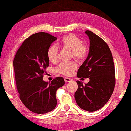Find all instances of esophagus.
I'll return each mask as SVG.
<instances>
[{
	"label": "esophagus",
	"instance_id": "34e87169",
	"mask_svg": "<svg viewBox=\"0 0 131 131\" xmlns=\"http://www.w3.org/2000/svg\"><path fill=\"white\" fill-rule=\"evenodd\" d=\"M64 80H65L66 82H70L71 81H72V79L70 78H64Z\"/></svg>",
	"mask_w": 131,
	"mask_h": 131
}]
</instances>
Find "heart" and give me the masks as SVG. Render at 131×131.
Returning a JSON list of instances; mask_svg holds the SVG:
<instances>
[{
    "mask_svg": "<svg viewBox=\"0 0 131 131\" xmlns=\"http://www.w3.org/2000/svg\"><path fill=\"white\" fill-rule=\"evenodd\" d=\"M62 48L70 50L71 56L78 61L83 60L87 57L88 48L80 38L73 35L64 36L60 41ZM58 49L54 45L50 46L47 50V58L51 62H55L58 59ZM77 68V64L73 61L61 62L57 67V71L66 76H70Z\"/></svg>",
    "mask_w": 131,
    "mask_h": 131,
    "instance_id": "1",
    "label": "heart"
}]
</instances>
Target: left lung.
<instances>
[{
	"label": "left lung",
	"mask_w": 131,
	"mask_h": 131,
	"mask_svg": "<svg viewBox=\"0 0 131 131\" xmlns=\"http://www.w3.org/2000/svg\"><path fill=\"white\" fill-rule=\"evenodd\" d=\"M85 33L90 40L89 52L77 76L89 78V82L85 85L82 82H76L78 88L74 98L80 108L92 112L101 108L112 96L116 83L115 70L108 45L89 30Z\"/></svg>",
	"instance_id": "obj_1"
}]
</instances>
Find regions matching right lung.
Wrapping results in <instances>:
<instances>
[{"label": "right lung", "instance_id": "right-lung-1", "mask_svg": "<svg viewBox=\"0 0 131 131\" xmlns=\"http://www.w3.org/2000/svg\"><path fill=\"white\" fill-rule=\"evenodd\" d=\"M57 39L40 32L26 39L16 53L13 66L19 98L28 110L37 114L51 112L56 107V92L65 82L57 77L51 82L43 80L49 66L47 50Z\"/></svg>", "mask_w": 131, "mask_h": 131}]
</instances>
